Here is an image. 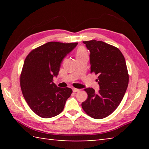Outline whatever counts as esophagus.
Listing matches in <instances>:
<instances>
[{
    "instance_id": "1",
    "label": "esophagus",
    "mask_w": 149,
    "mask_h": 149,
    "mask_svg": "<svg viewBox=\"0 0 149 149\" xmlns=\"http://www.w3.org/2000/svg\"><path fill=\"white\" fill-rule=\"evenodd\" d=\"M79 89H76V88H74L73 89V91H74V93H76V92H79Z\"/></svg>"
}]
</instances>
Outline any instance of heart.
Wrapping results in <instances>:
<instances>
[{"label":"heart","instance_id":"heart-1","mask_svg":"<svg viewBox=\"0 0 149 149\" xmlns=\"http://www.w3.org/2000/svg\"><path fill=\"white\" fill-rule=\"evenodd\" d=\"M86 54H87V52H86V50H85V49H84V47H80L77 51V57L82 56V55H84Z\"/></svg>","mask_w":149,"mask_h":149}]
</instances>
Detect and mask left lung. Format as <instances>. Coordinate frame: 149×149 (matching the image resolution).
I'll return each instance as SVG.
<instances>
[{
    "mask_svg": "<svg viewBox=\"0 0 149 149\" xmlns=\"http://www.w3.org/2000/svg\"><path fill=\"white\" fill-rule=\"evenodd\" d=\"M90 51L91 73L98 75L100 89L86 88L88 97L81 107L95 119H102L116 109L129 83L124 56L118 48L103 41H83Z\"/></svg>",
    "mask_w": 149,
    "mask_h": 149,
    "instance_id": "8db88e82",
    "label": "left lung"
}]
</instances>
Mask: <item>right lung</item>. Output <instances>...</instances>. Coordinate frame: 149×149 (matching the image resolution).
I'll return each mask as SVG.
<instances>
[{
  "mask_svg": "<svg viewBox=\"0 0 149 149\" xmlns=\"http://www.w3.org/2000/svg\"><path fill=\"white\" fill-rule=\"evenodd\" d=\"M77 45L47 42L30 52L25 60L20 86L27 104L39 116H56L64 109L72 90L57 87L52 81L58 74L62 60Z\"/></svg>",
  "mask_w": 149,
  "mask_h": 149,
  "instance_id": "add662e5",
  "label": "right lung"
}]
</instances>
